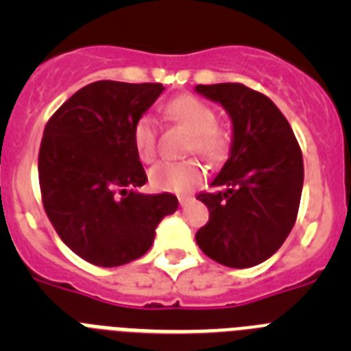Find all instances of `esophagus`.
<instances>
[{
  "instance_id": "obj_1",
  "label": "esophagus",
  "mask_w": 351,
  "mask_h": 351,
  "mask_svg": "<svg viewBox=\"0 0 351 351\" xmlns=\"http://www.w3.org/2000/svg\"><path fill=\"white\" fill-rule=\"evenodd\" d=\"M190 202H193V197H190V195H181V197H179V204H181V207H186Z\"/></svg>"
}]
</instances>
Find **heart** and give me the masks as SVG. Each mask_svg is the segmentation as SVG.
<instances>
[{"label":"heart","mask_w":351,"mask_h":351,"mask_svg":"<svg viewBox=\"0 0 351 351\" xmlns=\"http://www.w3.org/2000/svg\"><path fill=\"white\" fill-rule=\"evenodd\" d=\"M167 116L190 132L186 153L202 156L210 163L225 160L230 151V135L216 126V112L197 96L182 95L165 107ZM133 145L144 163H153L158 154V128L151 114H142L133 125ZM204 167L197 160L161 161L149 172L151 186L161 191L186 193L200 184Z\"/></svg>","instance_id":"heart-1"}]
</instances>
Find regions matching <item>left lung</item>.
<instances>
[{
    "label": "left lung",
    "instance_id": "obj_1",
    "mask_svg": "<svg viewBox=\"0 0 351 351\" xmlns=\"http://www.w3.org/2000/svg\"><path fill=\"white\" fill-rule=\"evenodd\" d=\"M230 114L234 142L228 161L210 182L221 191L197 198L209 221L197 232L214 262L246 269L280 250L295 225L304 182L302 151L281 110L262 93L239 82L197 86Z\"/></svg>",
    "mask_w": 351,
    "mask_h": 351
}]
</instances>
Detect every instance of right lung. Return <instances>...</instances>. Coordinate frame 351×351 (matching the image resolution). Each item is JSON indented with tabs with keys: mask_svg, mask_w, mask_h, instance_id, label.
<instances>
[{
	"mask_svg": "<svg viewBox=\"0 0 351 351\" xmlns=\"http://www.w3.org/2000/svg\"><path fill=\"white\" fill-rule=\"evenodd\" d=\"M163 91L160 82L98 80L51 116L38 153V181L49 221L75 255L117 267L151 247L178 197L144 195L147 176L133 145L135 121Z\"/></svg>",
	"mask_w": 351,
	"mask_h": 351,
	"instance_id": "1",
	"label": "right lung"
}]
</instances>
